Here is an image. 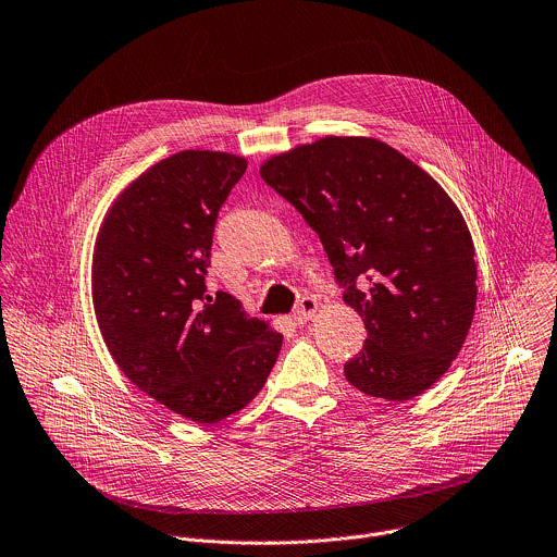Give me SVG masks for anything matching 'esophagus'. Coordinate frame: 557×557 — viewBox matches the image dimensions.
Listing matches in <instances>:
<instances>
[{
  "instance_id": "obj_1",
  "label": "esophagus",
  "mask_w": 557,
  "mask_h": 557,
  "mask_svg": "<svg viewBox=\"0 0 557 557\" xmlns=\"http://www.w3.org/2000/svg\"><path fill=\"white\" fill-rule=\"evenodd\" d=\"M317 308H319V304H317L314 297H301L299 304H297V308H295V312H293V321H295L297 325L308 323V321L314 317Z\"/></svg>"
}]
</instances>
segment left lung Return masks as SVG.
I'll use <instances>...</instances> for the list:
<instances>
[{"label": "left lung", "mask_w": 557, "mask_h": 557, "mask_svg": "<svg viewBox=\"0 0 557 557\" xmlns=\"http://www.w3.org/2000/svg\"><path fill=\"white\" fill-rule=\"evenodd\" d=\"M260 175L319 234L364 321L347 382L388 401L428 391L460 354L478 301L473 240L449 195L391 145L358 136L295 147Z\"/></svg>", "instance_id": "8db88e82"}]
</instances>
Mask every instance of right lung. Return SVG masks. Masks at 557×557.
<instances>
[{"instance_id":"right-lung-1","label":"right lung","mask_w":557,"mask_h":557,"mask_svg":"<svg viewBox=\"0 0 557 557\" xmlns=\"http://www.w3.org/2000/svg\"><path fill=\"white\" fill-rule=\"evenodd\" d=\"M247 160L180 151L110 208L92 258L95 314L119 369L158 404L216 423L264 386L282 334L206 293L216 216Z\"/></svg>"}]
</instances>
